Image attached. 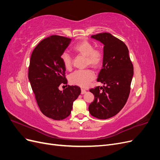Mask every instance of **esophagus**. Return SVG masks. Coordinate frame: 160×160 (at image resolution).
<instances>
[{
	"label": "esophagus",
	"instance_id": "1",
	"mask_svg": "<svg viewBox=\"0 0 160 160\" xmlns=\"http://www.w3.org/2000/svg\"><path fill=\"white\" fill-rule=\"evenodd\" d=\"M86 90L85 89H81V94L83 95V94H85V93H86Z\"/></svg>",
	"mask_w": 160,
	"mask_h": 160
}]
</instances>
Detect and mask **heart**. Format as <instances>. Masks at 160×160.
Wrapping results in <instances>:
<instances>
[{
    "label": "heart",
    "mask_w": 160,
    "mask_h": 160,
    "mask_svg": "<svg viewBox=\"0 0 160 160\" xmlns=\"http://www.w3.org/2000/svg\"><path fill=\"white\" fill-rule=\"evenodd\" d=\"M72 51L78 55L85 57V65L98 68L103 59V52L99 49H94L93 45L87 40L79 41L72 47ZM61 61L67 70L72 68V59L68 52H64L61 55ZM95 78V73L93 69H85L77 70L69 76L71 83L82 88L88 87Z\"/></svg>",
    "instance_id": "b5f03b06"
}]
</instances>
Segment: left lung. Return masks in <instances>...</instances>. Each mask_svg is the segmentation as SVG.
Wrapping results in <instances>:
<instances>
[{
	"instance_id": "obj_1",
	"label": "left lung",
	"mask_w": 160,
	"mask_h": 160,
	"mask_svg": "<svg viewBox=\"0 0 160 160\" xmlns=\"http://www.w3.org/2000/svg\"><path fill=\"white\" fill-rule=\"evenodd\" d=\"M91 38L104 45L103 67L97 81L105 85L89 90L95 99L89 105V111L96 118L109 119L117 115L127 102L133 67L127 46L119 38L108 32L92 35Z\"/></svg>"
}]
</instances>
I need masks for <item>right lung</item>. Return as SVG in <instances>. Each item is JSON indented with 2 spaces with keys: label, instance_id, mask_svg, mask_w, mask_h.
Here are the masks:
<instances>
[{
  "label": "right lung",
  "instance_id": "right-lung-1",
  "mask_svg": "<svg viewBox=\"0 0 160 160\" xmlns=\"http://www.w3.org/2000/svg\"><path fill=\"white\" fill-rule=\"evenodd\" d=\"M71 41L64 37L50 36L38 43L31 57L28 80L37 104L43 114L55 120L68 117L81 93L80 88L76 85H68L62 91L59 89L61 85L67 83L61 57Z\"/></svg>",
  "mask_w": 160,
  "mask_h": 160
}]
</instances>
